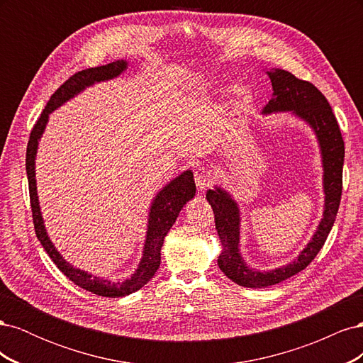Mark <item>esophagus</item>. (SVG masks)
Instances as JSON below:
<instances>
[{"mask_svg": "<svg viewBox=\"0 0 363 363\" xmlns=\"http://www.w3.org/2000/svg\"><path fill=\"white\" fill-rule=\"evenodd\" d=\"M194 177H195V184H196V188H199V191L207 189L208 186H211L212 179H213L212 177V172L208 171V169H206L204 167L196 168Z\"/></svg>", "mask_w": 363, "mask_h": 363, "instance_id": "obj_1", "label": "esophagus"}]
</instances>
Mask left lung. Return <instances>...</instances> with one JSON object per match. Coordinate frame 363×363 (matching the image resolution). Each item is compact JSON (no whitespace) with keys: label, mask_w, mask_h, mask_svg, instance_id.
<instances>
[{"label":"left lung","mask_w":363,"mask_h":363,"mask_svg":"<svg viewBox=\"0 0 363 363\" xmlns=\"http://www.w3.org/2000/svg\"><path fill=\"white\" fill-rule=\"evenodd\" d=\"M268 75L272 83L274 98L263 107V113L292 111L296 116L311 124L320 140L324 163L325 206L323 221L301 255L281 268L260 272L250 269L240 257L239 211L236 203L223 189L207 191L206 199L213 208L218 236L224 248L218 257V267L230 280L245 288H267L277 284L309 265L325 244V239L335 224L340 195H342L345 147L336 116L327 98L311 82L296 79L289 71L276 68L268 71Z\"/></svg>","instance_id":"1"}]
</instances>
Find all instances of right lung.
<instances>
[{
    "mask_svg": "<svg viewBox=\"0 0 363 363\" xmlns=\"http://www.w3.org/2000/svg\"><path fill=\"white\" fill-rule=\"evenodd\" d=\"M125 67L127 63L124 60H116L112 63L103 65V67L75 72L67 82L60 84V87H57V91L51 95L50 101L47 103L45 108H43V112L36 121V124L33 125L30 139H28V145H27V156H26L33 224H35V232L38 239L40 240L42 247L45 248L48 256L54 263H56L57 268L71 281H74L77 286L101 296H112V298H115V296L128 295L131 292L140 289L142 286H145V284L152 279V276H155L156 271L159 269L160 248L163 244V239L169 232L172 224L175 223V219H177L182 207L186 204V201H189L195 195L194 174L191 171L183 172L177 179L172 180L167 188L159 192L155 203L151 206L144 257H142L139 263V268L136 269L133 276H131V279L125 281H111V280H103L100 277H92L91 274L71 267L68 262L63 260V257L59 255L57 250L51 244L50 238L47 236L45 227H43L39 201H38L36 180H35V157H36L38 140L42 135L43 128H45L48 115L54 111V108H57L60 104L68 101L69 98H72L75 94H79L82 89H84L86 86L92 84L94 82L113 79V77L123 72Z\"/></svg>",
    "mask_w": 363,
    "mask_h": 363,
    "instance_id": "add662e5",
    "label": "right lung"
}]
</instances>
